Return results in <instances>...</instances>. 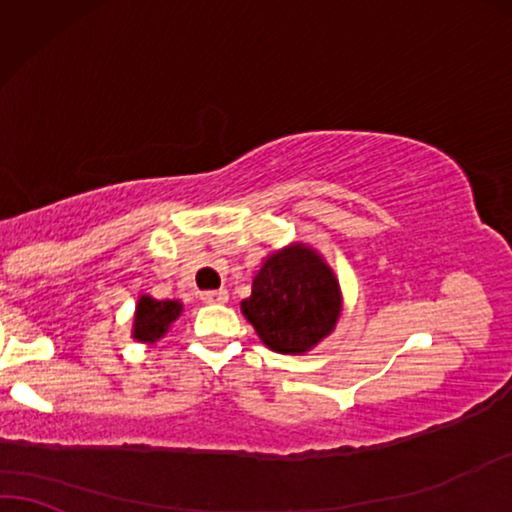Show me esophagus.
<instances>
[{"instance_id": "34e87169", "label": "esophagus", "mask_w": 512, "mask_h": 512, "mask_svg": "<svg viewBox=\"0 0 512 512\" xmlns=\"http://www.w3.org/2000/svg\"><path fill=\"white\" fill-rule=\"evenodd\" d=\"M201 299L206 304H224L229 299V292L227 290H203Z\"/></svg>"}]
</instances>
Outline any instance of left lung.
Instances as JSON below:
<instances>
[{
    "mask_svg": "<svg viewBox=\"0 0 512 512\" xmlns=\"http://www.w3.org/2000/svg\"><path fill=\"white\" fill-rule=\"evenodd\" d=\"M241 311L276 353H304L335 327L342 297L330 267L304 245L271 255Z\"/></svg>",
    "mask_w": 512,
    "mask_h": 512,
    "instance_id": "left-lung-1",
    "label": "left lung"
}]
</instances>
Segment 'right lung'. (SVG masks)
<instances>
[{"instance_id":"1","label":"right lung","mask_w":512,"mask_h":512,"mask_svg":"<svg viewBox=\"0 0 512 512\" xmlns=\"http://www.w3.org/2000/svg\"><path fill=\"white\" fill-rule=\"evenodd\" d=\"M182 306L175 299H152V297H140L138 309H135V327L133 337L140 342L154 344L156 339L166 335L168 325L180 316Z\"/></svg>"}]
</instances>
